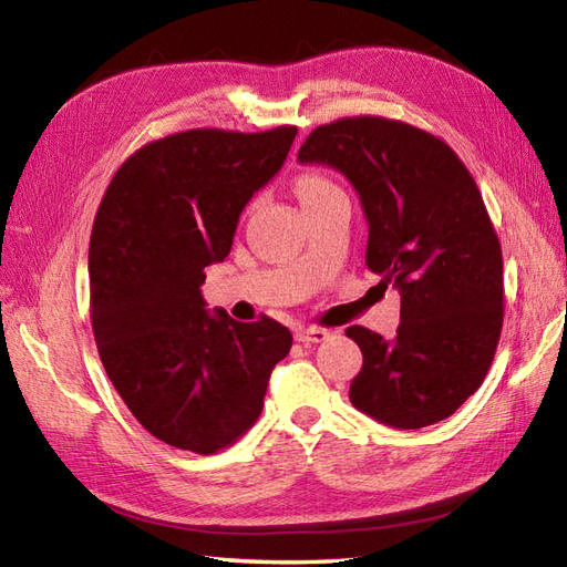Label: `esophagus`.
I'll return each instance as SVG.
<instances>
[{
    "instance_id": "obj_1",
    "label": "esophagus",
    "mask_w": 567,
    "mask_h": 567,
    "mask_svg": "<svg viewBox=\"0 0 567 567\" xmlns=\"http://www.w3.org/2000/svg\"><path fill=\"white\" fill-rule=\"evenodd\" d=\"M328 336L330 332L326 330V328H299L297 330V340L301 342V344H318V342H323V340H328Z\"/></svg>"
}]
</instances>
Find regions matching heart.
Masks as SVG:
<instances>
[{"label":"heart","instance_id":"b5f03b06","mask_svg":"<svg viewBox=\"0 0 567 567\" xmlns=\"http://www.w3.org/2000/svg\"><path fill=\"white\" fill-rule=\"evenodd\" d=\"M330 192H338V186L332 184L330 179L321 177V174H307V177H301L297 182V196L299 200H309V198H316V196H323V194H330Z\"/></svg>","mask_w":567,"mask_h":567}]
</instances>
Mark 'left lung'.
Returning <instances> with one entry per match:
<instances>
[{"label":"left lung","mask_w":567,"mask_h":567,"mask_svg":"<svg viewBox=\"0 0 567 567\" xmlns=\"http://www.w3.org/2000/svg\"><path fill=\"white\" fill-rule=\"evenodd\" d=\"M299 163L352 182L367 266L402 297L393 340L347 328L364 354L352 404L395 429L443 422L484 383L503 328L501 241L474 177L439 136L371 114L316 126Z\"/></svg>","instance_id":"obj_1"}]
</instances>
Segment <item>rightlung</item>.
<instances>
[{
  "instance_id": "right-lung-1",
  "label": "right lung",
  "mask_w": 567,
  "mask_h": 567,
  "mask_svg": "<svg viewBox=\"0 0 567 567\" xmlns=\"http://www.w3.org/2000/svg\"><path fill=\"white\" fill-rule=\"evenodd\" d=\"M295 136L285 124L151 141L124 159L97 208L89 249L97 352L136 422L172 447L213 455L241 439L292 347V332L268 316H210L200 285Z\"/></svg>"
}]
</instances>
